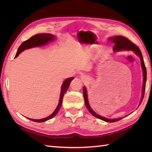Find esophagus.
<instances>
[{"instance_id":"34e87169","label":"esophagus","mask_w":152,"mask_h":152,"mask_svg":"<svg viewBox=\"0 0 152 152\" xmlns=\"http://www.w3.org/2000/svg\"><path fill=\"white\" fill-rule=\"evenodd\" d=\"M83 77V79H84V80L86 81V80H87V79H86V78H85V77Z\"/></svg>"}]
</instances>
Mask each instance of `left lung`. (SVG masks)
Segmentation results:
<instances>
[{"label":"left lung","instance_id":"8db88e82","mask_svg":"<svg viewBox=\"0 0 152 152\" xmlns=\"http://www.w3.org/2000/svg\"><path fill=\"white\" fill-rule=\"evenodd\" d=\"M109 41H112L113 43H115V45L113 48L114 51H120V50H132L134 51L137 56H138L141 59V67H142V72H143V85H142V97L141 99V102H142V99H143L144 97V94H145V87H146V66L145 65V63L143 60V58H142V53L141 52L140 49L136 45H135L134 43H132L131 41L129 40H128L125 37L123 36H116V37H110L109 39ZM83 91H84V98L85 101V104L87 108L88 109L89 112L93 115V116L95 117L101 119V120H103L105 122H117L121 120L122 118H115V119H110V118H107L103 117H102L99 115L97 113H96L93 110L91 109L90 105L89 104L88 102V98H87V91L86 88L85 87H83Z\"/></svg>","mask_w":152,"mask_h":152}]
</instances>
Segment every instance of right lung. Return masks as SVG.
Wrapping results in <instances>:
<instances>
[{
    "label": "right lung",
    "instance_id": "right-lung-1",
    "mask_svg": "<svg viewBox=\"0 0 152 152\" xmlns=\"http://www.w3.org/2000/svg\"><path fill=\"white\" fill-rule=\"evenodd\" d=\"M54 36L52 34H37L33 37H31L28 40H26L24 41L23 42L20 46L18 48L16 54L15 56V58L19 56V54L22 52L24 50L27 49H30L31 48H34V47H38V46H41V45H44L45 44H46L48 42H50V41H52L54 40ZM74 79L73 77H70L68 78V79H66L65 81L63 82L62 87H61V94H60V98H59V102L58 103V107H56V110H54V112L49 115V117L42 118V119H39V120H37V119H32V118H29L30 121L37 122H43L49 120V119H51L53 118L58 113L59 108L61 107V105L62 104L63 102V98L64 94L66 92V91L68 89V87L70 86V82L72 80Z\"/></svg>",
    "mask_w": 152,
    "mask_h": 152
}]
</instances>
